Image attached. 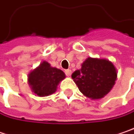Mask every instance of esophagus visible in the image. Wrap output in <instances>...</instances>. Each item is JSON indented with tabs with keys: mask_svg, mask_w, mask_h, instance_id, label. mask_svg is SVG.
Here are the masks:
<instances>
[{
	"mask_svg": "<svg viewBox=\"0 0 134 134\" xmlns=\"http://www.w3.org/2000/svg\"><path fill=\"white\" fill-rule=\"evenodd\" d=\"M65 73H66V75H67V76H71V73H72V71H71V70H65Z\"/></svg>",
	"mask_w": 134,
	"mask_h": 134,
	"instance_id": "obj_1",
	"label": "esophagus"
}]
</instances>
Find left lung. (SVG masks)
<instances>
[{
  "label": "left lung",
  "instance_id": "left-lung-1",
  "mask_svg": "<svg viewBox=\"0 0 134 134\" xmlns=\"http://www.w3.org/2000/svg\"><path fill=\"white\" fill-rule=\"evenodd\" d=\"M71 77L85 96L99 100L113 88L117 79V70L107 59L88 57Z\"/></svg>",
  "mask_w": 134,
  "mask_h": 134
}]
</instances>
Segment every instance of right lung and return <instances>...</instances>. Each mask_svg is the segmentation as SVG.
Masks as SVG:
<instances>
[{"label":"right lung","instance_id":"add662e5","mask_svg":"<svg viewBox=\"0 0 134 134\" xmlns=\"http://www.w3.org/2000/svg\"><path fill=\"white\" fill-rule=\"evenodd\" d=\"M66 75L61 70L52 67L49 63L43 61L27 76V82L36 95L46 97L54 94L58 85Z\"/></svg>","mask_w":134,"mask_h":134}]
</instances>
